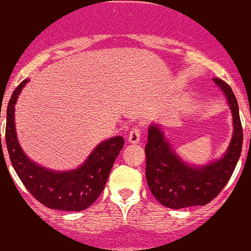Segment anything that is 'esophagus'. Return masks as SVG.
I'll return each mask as SVG.
<instances>
[{
	"mask_svg": "<svg viewBox=\"0 0 251 251\" xmlns=\"http://www.w3.org/2000/svg\"><path fill=\"white\" fill-rule=\"evenodd\" d=\"M140 137H142V132H140V128L133 127L131 129V131H129L127 140H128V143H131V144H137V143H139Z\"/></svg>",
	"mask_w": 251,
	"mask_h": 251,
	"instance_id": "1",
	"label": "esophagus"
}]
</instances>
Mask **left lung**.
I'll list each match as a JSON object with an SVG mask.
<instances>
[{"instance_id":"left-lung-1","label":"left lung","mask_w":251,"mask_h":251,"mask_svg":"<svg viewBox=\"0 0 251 251\" xmlns=\"http://www.w3.org/2000/svg\"><path fill=\"white\" fill-rule=\"evenodd\" d=\"M214 81L226 93L234 117V135L223 158L201 168H191L175 154L157 126L151 125L149 128L145 146L146 180L155 200L166 208L183 209L208 204L226 185L240 159L243 128L237 100L226 81L216 77Z\"/></svg>"}]
</instances>
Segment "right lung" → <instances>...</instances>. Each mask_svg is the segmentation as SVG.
<instances>
[{
  "label": "right lung",
  "instance_id": "right-lung-1",
  "mask_svg": "<svg viewBox=\"0 0 251 251\" xmlns=\"http://www.w3.org/2000/svg\"><path fill=\"white\" fill-rule=\"evenodd\" d=\"M27 81V79L24 80L14 91L5 113V144L11 165L31 196L47 208L63 211L87 209L105 188L114 160L124 148L125 140L123 137L105 140L97 146L80 168L72 171H50L33 163L20 148L14 122L17 97Z\"/></svg>",
  "mask_w": 251,
  "mask_h": 251
}]
</instances>
